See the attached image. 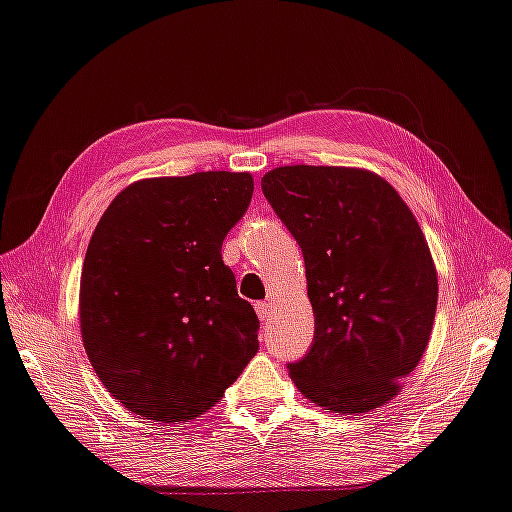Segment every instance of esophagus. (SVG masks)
<instances>
[{"label":"esophagus","instance_id":"obj_1","mask_svg":"<svg viewBox=\"0 0 512 512\" xmlns=\"http://www.w3.org/2000/svg\"><path fill=\"white\" fill-rule=\"evenodd\" d=\"M256 314H258V318H260V321H269V316H272V305H269V303H256Z\"/></svg>","mask_w":512,"mask_h":512}]
</instances>
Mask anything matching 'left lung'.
<instances>
[{
    "label": "left lung",
    "mask_w": 512,
    "mask_h": 512,
    "mask_svg": "<svg viewBox=\"0 0 512 512\" xmlns=\"http://www.w3.org/2000/svg\"><path fill=\"white\" fill-rule=\"evenodd\" d=\"M263 194L305 258L314 343L289 376L332 412H368L401 390L426 352L437 269L388 180L350 167H276Z\"/></svg>",
    "instance_id": "obj_1"
}]
</instances>
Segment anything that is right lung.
<instances>
[{
	"instance_id": "right-lung-1",
	"label": "right lung",
	"mask_w": 512,
	"mask_h": 512,
	"mask_svg": "<svg viewBox=\"0 0 512 512\" xmlns=\"http://www.w3.org/2000/svg\"><path fill=\"white\" fill-rule=\"evenodd\" d=\"M252 194L249 173L147 178L120 191L95 227L82 343L111 397L140 417H198L258 352V316L220 254Z\"/></svg>"
}]
</instances>
